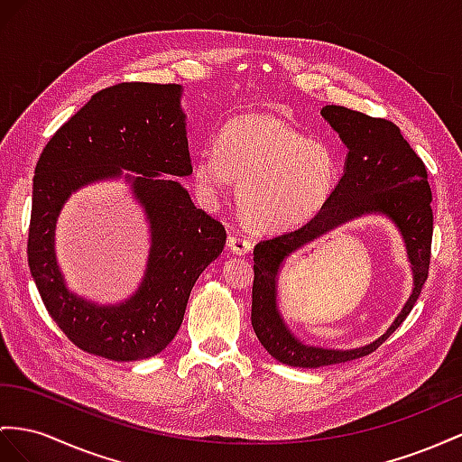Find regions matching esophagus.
Segmentation results:
<instances>
[{
  "label": "esophagus",
  "instance_id": "esophagus-1",
  "mask_svg": "<svg viewBox=\"0 0 462 462\" xmlns=\"http://www.w3.org/2000/svg\"><path fill=\"white\" fill-rule=\"evenodd\" d=\"M228 250L238 254V255H244L252 250V242L244 238V236H238V234H230L228 236Z\"/></svg>",
  "mask_w": 462,
  "mask_h": 462
}]
</instances>
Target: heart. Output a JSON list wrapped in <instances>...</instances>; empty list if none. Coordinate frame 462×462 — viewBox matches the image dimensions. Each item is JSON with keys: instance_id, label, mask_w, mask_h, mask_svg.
Segmentation results:
<instances>
[{"instance_id": "obj_1", "label": "heart", "mask_w": 462, "mask_h": 462, "mask_svg": "<svg viewBox=\"0 0 462 462\" xmlns=\"http://www.w3.org/2000/svg\"><path fill=\"white\" fill-rule=\"evenodd\" d=\"M332 148L312 142L281 118L242 115L222 126L218 150L205 148L195 160V183L217 199L238 181V208L257 230H289L310 220L337 183Z\"/></svg>"}]
</instances>
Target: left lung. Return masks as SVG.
<instances>
[{"mask_svg": "<svg viewBox=\"0 0 462 462\" xmlns=\"http://www.w3.org/2000/svg\"><path fill=\"white\" fill-rule=\"evenodd\" d=\"M322 116L347 146L346 170L328 203L300 228L282 232L254 247L252 326L271 357L291 366L316 369L347 363L381 347L406 320L430 273L433 210L428 170L402 136L386 121L339 105H326ZM384 214L393 219L407 244L414 273V289L393 326L373 345L357 350H324L306 346L294 338L276 309V277L284 257L318 235L351 217Z\"/></svg>", "mask_w": 462, "mask_h": 462, "instance_id": "left-lung-1", "label": "left lung"}]
</instances>
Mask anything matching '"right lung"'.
Here are the masks:
<instances>
[{
  "mask_svg": "<svg viewBox=\"0 0 462 462\" xmlns=\"http://www.w3.org/2000/svg\"><path fill=\"white\" fill-rule=\"evenodd\" d=\"M181 86L125 81L97 91L44 146L32 177L27 255L52 320L74 346L111 361H140L168 347L189 294L222 254L226 230L197 208L175 180L193 173ZM128 176L151 222L149 267L128 301L99 307L69 293L53 254L55 218L67 197L93 180Z\"/></svg>",
  "mask_w": 462,
  "mask_h": 462,
  "instance_id": "right-lung-1",
  "label": "right lung"
}]
</instances>
